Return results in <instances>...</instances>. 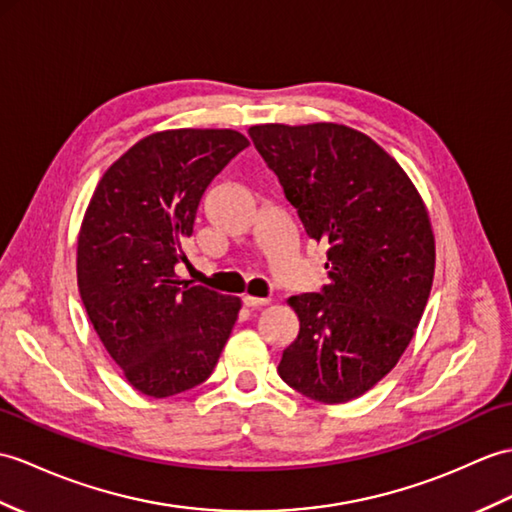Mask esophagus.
<instances>
[{
	"label": "esophagus",
	"mask_w": 512,
	"mask_h": 512,
	"mask_svg": "<svg viewBox=\"0 0 512 512\" xmlns=\"http://www.w3.org/2000/svg\"><path fill=\"white\" fill-rule=\"evenodd\" d=\"M242 301H244V305L246 307H253V310H255V307H264V305H268V299H257V296H242Z\"/></svg>",
	"instance_id": "esophagus-1"
}]
</instances>
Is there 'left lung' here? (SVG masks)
<instances>
[{
	"mask_svg": "<svg viewBox=\"0 0 512 512\" xmlns=\"http://www.w3.org/2000/svg\"><path fill=\"white\" fill-rule=\"evenodd\" d=\"M307 237L325 242L320 292L290 296L299 336L279 375L320 403H347L386 377L430 299L436 244L410 176L375 141L334 122L248 128Z\"/></svg>",
	"mask_w": 512,
	"mask_h": 512,
	"instance_id": "8db88e82",
	"label": "left lung"
}]
</instances>
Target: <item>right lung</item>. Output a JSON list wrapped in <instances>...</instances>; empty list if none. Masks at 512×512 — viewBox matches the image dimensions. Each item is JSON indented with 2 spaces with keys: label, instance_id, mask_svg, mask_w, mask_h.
<instances>
[{
  "label": "right lung",
  "instance_id": "1",
  "mask_svg": "<svg viewBox=\"0 0 512 512\" xmlns=\"http://www.w3.org/2000/svg\"><path fill=\"white\" fill-rule=\"evenodd\" d=\"M251 141L231 128H176L128 148L100 178L78 233V290L95 334L148 397L213 373L242 301L176 277L209 183Z\"/></svg>",
  "mask_w": 512,
  "mask_h": 512
}]
</instances>
